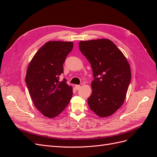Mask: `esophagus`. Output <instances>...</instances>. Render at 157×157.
I'll use <instances>...</instances> for the list:
<instances>
[{
    "label": "esophagus",
    "instance_id": "34e87169",
    "mask_svg": "<svg viewBox=\"0 0 157 157\" xmlns=\"http://www.w3.org/2000/svg\"><path fill=\"white\" fill-rule=\"evenodd\" d=\"M80 88H81V86H80V85H75V90H79Z\"/></svg>",
    "mask_w": 157,
    "mask_h": 157
}]
</instances>
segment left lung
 <instances>
[{"instance_id":"8db88e82","label":"left lung","mask_w":157,"mask_h":157,"mask_svg":"<svg viewBox=\"0 0 157 157\" xmlns=\"http://www.w3.org/2000/svg\"><path fill=\"white\" fill-rule=\"evenodd\" d=\"M79 48L93 71L94 80L88 105L99 117L111 116L124 101L131 80L130 64L109 39L80 41Z\"/></svg>"}]
</instances>
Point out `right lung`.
Returning a JSON list of instances; mask_svg holds the SVG:
<instances>
[{
    "label": "right lung",
    "mask_w": 157,
    "mask_h": 157,
    "mask_svg": "<svg viewBox=\"0 0 157 157\" xmlns=\"http://www.w3.org/2000/svg\"><path fill=\"white\" fill-rule=\"evenodd\" d=\"M72 42L48 41L37 51L27 67L25 82L35 107L44 117L59 115L69 104L73 88L59 80Z\"/></svg>",
    "instance_id": "obj_1"
}]
</instances>
